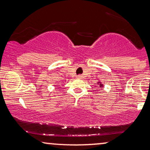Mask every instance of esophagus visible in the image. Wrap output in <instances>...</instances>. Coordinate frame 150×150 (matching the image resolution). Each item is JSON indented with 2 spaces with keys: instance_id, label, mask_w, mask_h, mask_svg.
Instances as JSON below:
<instances>
[{
  "instance_id": "1",
  "label": "esophagus",
  "mask_w": 150,
  "mask_h": 150,
  "mask_svg": "<svg viewBox=\"0 0 150 150\" xmlns=\"http://www.w3.org/2000/svg\"><path fill=\"white\" fill-rule=\"evenodd\" d=\"M77 78L81 79V78H82V76H81V75H78V76H77Z\"/></svg>"
}]
</instances>
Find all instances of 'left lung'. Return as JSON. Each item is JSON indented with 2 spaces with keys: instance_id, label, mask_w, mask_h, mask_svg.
Instances as JSON below:
<instances>
[{
  "instance_id": "left-lung-1",
  "label": "left lung",
  "mask_w": 150,
  "mask_h": 150,
  "mask_svg": "<svg viewBox=\"0 0 150 150\" xmlns=\"http://www.w3.org/2000/svg\"><path fill=\"white\" fill-rule=\"evenodd\" d=\"M99 83V87H100V88H102L103 87V84H102V83H101V82H100V81H99V82L98 83Z\"/></svg>"
}]
</instances>
